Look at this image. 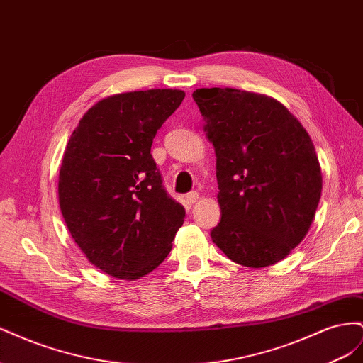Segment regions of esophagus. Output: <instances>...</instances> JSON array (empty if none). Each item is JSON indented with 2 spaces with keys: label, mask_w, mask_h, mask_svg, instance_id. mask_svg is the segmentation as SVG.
Here are the masks:
<instances>
[{
  "label": "esophagus",
  "mask_w": 363,
  "mask_h": 363,
  "mask_svg": "<svg viewBox=\"0 0 363 363\" xmlns=\"http://www.w3.org/2000/svg\"><path fill=\"white\" fill-rule=\"evenodd\" d=\"M184 200H186V203H188L189 206H191V204H195L196 201H199V192L192 191V192H189V194H186Z\"/></svg>",
  "instance_id": "esophagus-1"
}]
</instances>
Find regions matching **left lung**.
Listing matches in <instances>:
<instances>
[{"mask_svg": "<svg viewBox=\"0 0 363 363\" xmlns=\"http://www.w3.org/2000/svg\"><path fill=\"white\" fill-rule=\"evenodd\" d=\"M192 96L216 155L221 221L212 240L239 265H274L304 239L321 199L312 139L271 96L232 87Z\"/></svg>", "mask_w": 363, "mask_h": 363, "instance_id": "1", "label": "left lung"}]
</instances>
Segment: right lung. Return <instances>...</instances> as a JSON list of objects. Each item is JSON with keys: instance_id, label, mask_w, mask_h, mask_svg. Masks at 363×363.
<instances>
[{"instance_id": "right-lung-1", "label": "right lung", "mask_w": 363, "mask_h": 363, "mask_svg": "<svg viewBox=\"0 0 363 363\" xmlns=\"http://www.w3.org/2000/svg\"><path fill=\"white\" fill-rule=\"evenodd\" d=\"M184 98L179 89L107 96L80 119L59 172V204L75 244L115 279L147 276L169 255L184 219L151 156L157 130Z\"/></svg>"}]
</instances>
